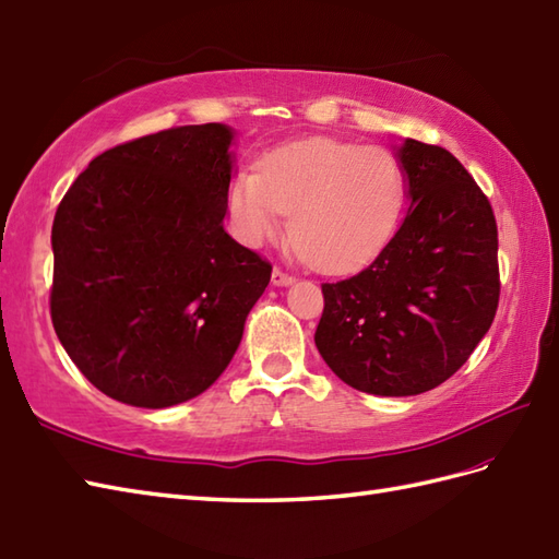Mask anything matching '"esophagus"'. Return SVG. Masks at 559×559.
<instances>
[{
	"instance_id": "34e87169",
	"label": "esophagus",
	"mask_w": 559,
	"mask_h": 559,
	"mask_svg": "<svg viewBox=\"0 0 559 559\" xmlns=\"http://www.w3.org/2000/svg\"><path fill=\"white\" fill-rule=\"evenodd\" d=\"M294 282H296V277L287 275L284 270H280V267L272 270V284H275V287H289V284H294Z\"/></svg>"
}]
</instances>
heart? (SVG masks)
<instances>
[{
    "instance_id": "heart-1",
    "label": "heart",
    "mask_w": 559,
    "mask_h": 559,
    "mask_svg": "<svg viewBox=\"0 0 559 559\" xmlns=\"http://www.w3.org/2000/svg\"><path fill=\"white\" fill-rule=\"evenodd\" d=\"M404 203L406 175L390 151L328 135L275 147L260 159V175L241 171L227 193L246 243L277 239L292 215L296 248L322 272L368 263L400 225Z\"/></svg>"
}]
</instances>
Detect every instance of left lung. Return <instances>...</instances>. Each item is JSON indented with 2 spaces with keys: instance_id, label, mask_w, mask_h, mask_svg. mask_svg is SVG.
<instances>
[{
  "instance_id": "left-lung-1",
  "label": "left lung",
  "mask_w": 559,
  "mask_h": 559,
  "mask_svg": "<svg viewBox=\"0 0 559 559\" xmlns=\"http://www.w3.org/2000/svg\"><path fill=\"white\" fill-rule=\"evenodd\" d=\"M408 210L358 275L322 284L316 346L349 388L414 396L438 388L486 337L500 299L498 225L478 183L438 145H394Z\"/></svg>"
}]
</instances>
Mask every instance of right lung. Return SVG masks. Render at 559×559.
I'll return each instance as SVG.
<instances>
[{
  "label": "right lung",
  "instance_id": "1",
  "mask_svg": "<svg viewBox=\"0 0 559 559\" xmlns=\"http://www.w3.org/2000/svg\"><path fill=\"white\" fill-rule=\"evenodd\" d=\"M231 143L227 123L143 135L97 155L57 207L52 325L111 400L189 402L239 349L272 265L225 231Z\"/></svg>",
  "mask_w": 559,
  "mask_h": 559
}]
</instances>
